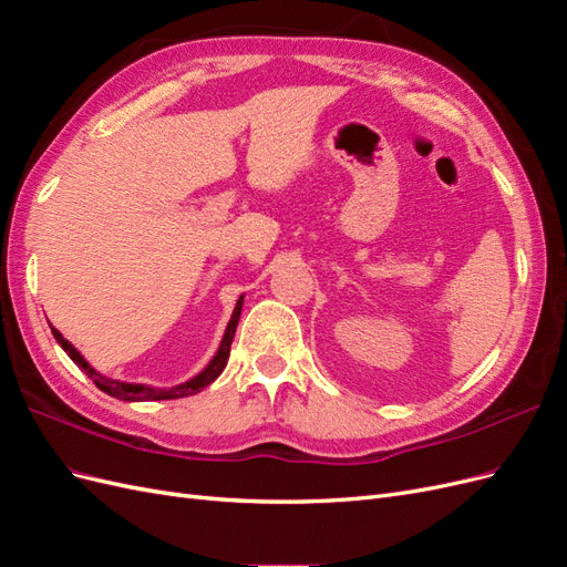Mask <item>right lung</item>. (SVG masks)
<instances>
[{"instance_id": "right-lung-1", "label": "right lung", "mask_w": 567, "mask_h": 567, "mask_svg": "<svg viewBox=\"0 0 567 567\" xmlns=\"http://www.w3.org/2000/svg\"><path fill=\"white\" fill-rule=\"evenodd\" d=\"M241 307H244V296L238 298L236 307H234V315H231V321L227 326L225 331V338H221V346L217 350V354L210 359V364L205 367L198 375H194L192 381H186L182 385H175V388H151V385H136V383H120V381H111L106 379V375H101L99 371H94L87 362H84V357L68 342L54 326H51V333H54L59 346L65 350V354L73 359V362L90 375V379L94 381V385L101 390L111 394V398L115 400H125V402H158V400H177V398H188V394H196L200 392L203 388H208L217 375L225 371L227 367V359H229V350H231V340H234V333H236V326H238V317H241Z\"/></svg>"}]
</instances>
